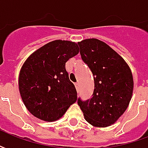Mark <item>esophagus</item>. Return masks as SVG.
I'll use <instances>...</instances> for the list:
<instances>
[{
    "label": "esophagus",
    "instance_id": "1",
    "mask_svg": "<svg viewBox=\"0 0 148 148\" xmlns=\"http://www.w3.org/2000/svg\"><path fill=\"white\" fill-rule=\"evenodd\" d=\"M75 86H76V89H77V91H79V89H80V86H79V83H78V82L75 83Z\"/></svg>",
    "mask_w": 148,
    "mask_h": 148
}]
</instances>
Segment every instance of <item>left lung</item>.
<instances>
[{"label":"left lung","instance_id":"left-lung-1","mask_svg":"<svg viewBox=\"0 0 148 148\" xmlns=\"http://www.w3.org/2000/svg\"><path fill=\"white\" fill-rule=\"evenodd\" d=\"M82 58L93 73L91 99L77 103L85 119L94 127L114 124L127 110L132 99L134 79L122 57L105 42L88 38L78 42Z\"/></svg>","mask_w":148,"mask_h":148}]
</instances>
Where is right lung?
Listing matches in <instances>:
<instances>
[{
    "mask_svg": "<svg viewBox=\"0 0 148 148\" xmlns=\"http://www.w3.org/2000/svg\"><path fill=\"white\" fill-rule=\"evenodd\" d=\"M78 53L77 43L58 39L37 49L24 62L19 75V90L34 116L47 122L56 121L77 101V90L69 80L65 65Z\"/></svg>",
    "mask_w": 148,
    "mask_h": 148,
    "instance_id": "obj_1",
    "label": "right lung"
}]
</instances>
